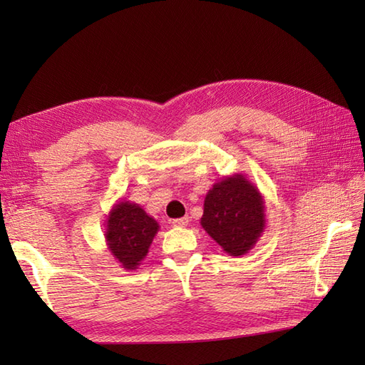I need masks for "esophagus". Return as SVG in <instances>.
<instances>
[{
    "instance_id": "1",
    "label": "esophagus",
    "mask_w": 365,
    "mask_h": 365,
    "mask_svg": "<svg viewBox=\"0 0 365 365\" xmlns=\"http://www.w3.org/2000/svg\"><path fill=\"white\" fill-rule=\"evenodd\" d=\"M188 222H190V220L187 218V216H183V218L173 220V226H175V227H185V226H188Z\"/></svg>"
}]
</instances>
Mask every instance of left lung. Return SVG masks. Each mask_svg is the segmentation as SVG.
Returning a JSON list of instances; mask_svg holds the SVG:
<instances>
[{"label":"left lung","instance_id":"1","mask_svg":"<svg viewBox=\"0 0 365 365\" xmlns=\"http://www.w3.org/2000/svg\"><path fill=\"white\" fill-rule=\"evenodd\" d=\"M200 224L227 254L252 250L265 229V205L259 190L242 174L222 178L208 190Z\"/></svg>","mask_w":365,"mask_h":365}]
</instances>
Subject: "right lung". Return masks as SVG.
I'll list each match as a JSON object with an SVG mask.
<instances>
[{"mask_svg": "<svg viewBox=\"0 0 365 365\" xmlns=\"http://www.w3.org/2000/svg\"><path fill=\"white\" fill-rule=\"evenodd\" d=\"M158 222L128 200L115 204L108 215L106 245L122 268L136 269L149 252Z\"/></svg>", "mask_w": 365, "mask_h": 365, "instance_id": "obj_1", "label": "right lung"}]
</instances>
